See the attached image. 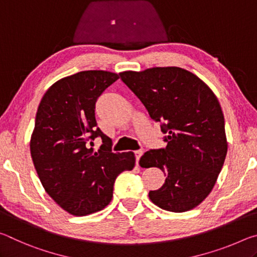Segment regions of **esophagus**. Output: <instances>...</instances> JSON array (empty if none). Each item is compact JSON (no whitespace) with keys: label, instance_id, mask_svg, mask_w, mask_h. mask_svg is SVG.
<instances>
[{"label":"esophagus","instance_id":"esophagus-1","mask_svg":"<svg viewBox=\"0 0 257 257\" xmlns=\"http://www.w3.org/2000/svg\"><path fill=\"white\" fill-rule=\"evenodd\" d=\"M134 155H136L137 165H139V161H140L141 156H142V155H144V150H136V151H134Z\"/></svg>","mask_w":257,"mask_h":257}]
</instances>
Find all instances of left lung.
Masks as SVG:
<instances>
[{
	"label": "left lung",
	"mask_w": 257,
	"mask_h": 257,
	"mask_svg": "<svg viewBox=\"0 0 257 257\" xmlns=\"http://www.w3.org/2000/svg\"><path fill=\"white\" fill-rule=\"evenodd\" d=\"M119 76L166 134L165 148L140 158L141 167H158L166 174L162 188L149 191L150 200L165 211H190L212 191L228 151L216 95L180 67L128 70Z\"/></svg>",
	"instance_id": "1"
}]
</instances>
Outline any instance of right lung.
Instances as JSON below:
<instances>
[{"label":"right lung","instance_id":"add662e5","mask_svg":"<svg viewBox=\"0 0 257 257\" xmlns=\"http://www.w3.org/2000/svg\"><path fill=\"white\" fill-rule=\"evenodd\" d=\"M119 78L116 73L85 70L59 79L37 109L31 155L48 195L75 216L99 212L110 203L113 183L136 165V156L112 153L111 140L96 127L95 102ZM100 136L98 152L89 148Z\"/></svg>","mask_w":257,"mask_h":257}]
</instances>
